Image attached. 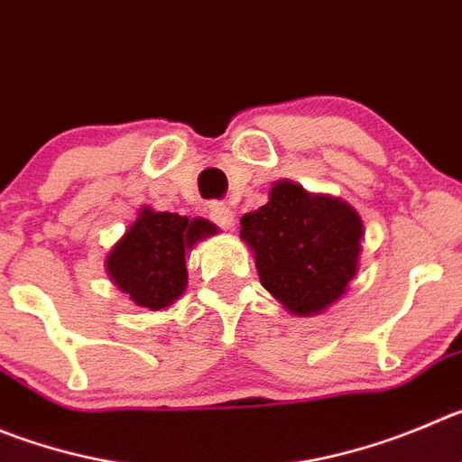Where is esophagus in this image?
I'll list each match as a JSON object with an SVG mask.
<instances>
[{
	"label": "esophagus",
	"mask_w": 462,
	"mask_h": 462,
	"mask_svg": "<svg viewBox=\"0 0 462 462\" xmlns=\"http://www.w3.org/2000/svg\"><path fill=\"white\" fill-rule=\"evenodd\" d=\"M209 218L218 227H223V230H232L235 227V211H232V207L223 205V202H217V205L209 207Z\"/></svg>",
	"instance_id": "obj_1"
}]
</instances>
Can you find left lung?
I'll return each instance as SVG.
<instances>
[{
	"label": "left lung",
	"mask_w": 462,
	"mask_h": 462,
	"mask_svg": "<svg viewBox=\"0 0 462 462\" xmlns=\"http://www.w3.org/2000/svg\"><path fill=\"white\" fill-rule=\"evenodd\" d=\"M365 226L348 202L280 180L269 202L241 217L260 282L291 314L310 317L344 296L357 273Z\"/></svg>",
	"instance_id": "obj_1"
}]
</instances>
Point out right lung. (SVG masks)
I'll return each instance as SVG.
<instances>
[{
  "instance_id": "obj_1",
  "label": "right lung",
  "mask_w": 462,
  "mask_h": 462,
  "mask_svg": "<svg viewBox=\"0 0 462 462\" xmlns=\"http://www.w3.org/2000/svg\"><path fill=\"white\" fill-rule=\"evenodd\" d=\"M217 232L205 218L143 207L106 255V273L139 308L163 310L187 290V253Z\"/></svg>"
}]
</instances>
